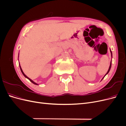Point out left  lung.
Listing matches in <instances>:
<instances>
[{
  "instance_id": "left-lung-1",
  "label": "left lung",
  "mask_w": 126,
  "mask_h": 126,
  "mask_svg": "<svg viewBox=\"0 0 126 126\" xmlns=\"http://www.w3.org/2000/svg\"><path fill=\"white\" fill-rule=\"evenodd\" d=\"M110 52H111V58H112V51H111V49H110ZM111 62H110V66H109V69H108V70L107 72V73L106 74V75L104 76V77L102 78V79L101 80H102L103 79H104V77H105V76L109 73V71H110V69H111Z\"/></svg>"
}]
</instances>
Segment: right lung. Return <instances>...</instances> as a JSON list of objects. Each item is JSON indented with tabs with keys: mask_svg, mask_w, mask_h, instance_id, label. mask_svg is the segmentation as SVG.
Here are the masks:
<instances>
[{
	"mask_svg": "<svg viewBox=\"0 0 126 126\" xmlns=\"http://www.w3.org/2000/svg\"><path fill=\"white\" fill-rule=\"evenodd\" d=\"M18 57H19V55H18ZM19 67H20V70H21V72H22V75H23L24 76H25V77L26 78H27L28 79H29V80L30 81H31L32 83H33V84H35V85H38L37 84V83H36L35 82H34L33 81H32V80L31 79H30L29 78H28V77H27V76L24 73V72H23V71H22V69H21V66H20V64H19Z\"/></svg>",
	"mask_w": 126,
	"mask_h": 126,
	"instance_id": "right-lung-1",
	"label": "right lung"
}]
</instances>
